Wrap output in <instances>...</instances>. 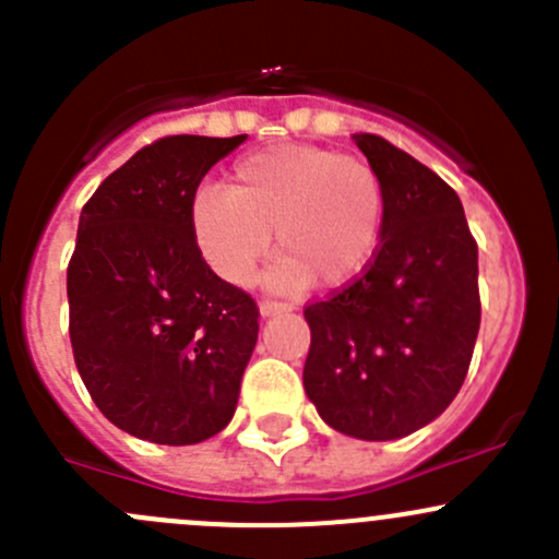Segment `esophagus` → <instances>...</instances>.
I'll return each instance as SVG.
<instances>
[{"instance_id":"1","label":"esophagus","mask_w":559,"mask_h":559,"mask_svg":"<svg viewBox=\"0 0 559 559\" xmlns=\"http://www.w3.org/2000/svg\"><path fill=\"white\" fill-rule=\"evenodd\" d=\"M259 311H262V316H273V313L292 311V306L289 302H278V300H262L259 302Z\"/></svg>"}]
</instances>
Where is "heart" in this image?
<instances>
[{"label":"heart","mask_w":559,"mask_h":559,"mask_svg":"<svg viewBox=\"0 0 559 559\" xmlns=\"http://www.w3.org/2000/svg\"><path fill=\"white\" fill-rule=\"evenodd\" d=\"M386 222V191L362 156L311 143H286L240 156L229 189L202 186L191 197L189 229L207 267L246 286L275 246L267 284L300 292L335 289L376 259Z\"/></svg>","instance_id":"heart-1"}]
</instances>
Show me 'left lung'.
I'll return each mask as SVG.
<instances>
[{
	"instance_id": "8db88e82",
	"label": "left lung",
	"mask_w": 559,
	"mask_h": 559,
	"mask_svg": "<svg viewBox=\"0 0 559 559\" xmlns=\"http://www.w3.org/2000/svg\"><path fill=\"white\" fill-rule=\"evenodd\" d=\"M384 180L381 246L359 278L308 302L302 384L343 436L394 441L449 408L471 368L478 246L456 191L379 134H354Z\"/></svg>"
}]
</instances>
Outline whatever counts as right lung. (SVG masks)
Listing matches in <instances>:
<instances>
[{
    "mask_svg": "<svg viewBox=\"0 0 559 559\" xmlns=\"http://www.w3.org/2000/svg\"><path fill=\"white\" fill-rule=\"evenodd\" d=\"M246 134H170L140 148L83 205L67 267L78 373L107 419L165 447L229 425L259 335L248 292L197 251L189 205Z\"/></svg>",
    "mask_w": 559,
    "mask_h": 559,
    "instance_id": "add662e5",
    "label": "right lung"
}]
</instances>
